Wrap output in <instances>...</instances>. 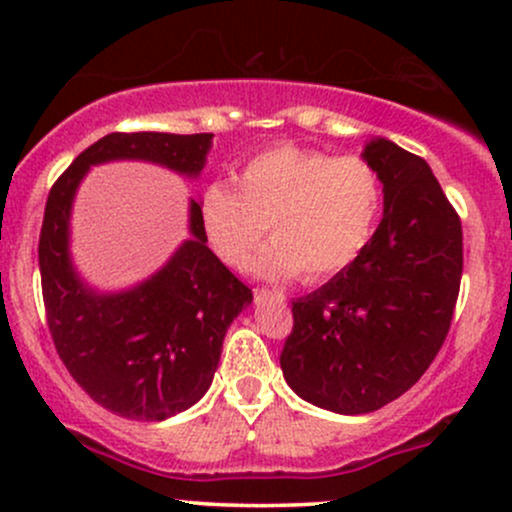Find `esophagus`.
Here are the masks:
<instances>
[{
    "label": "esophagus",
    "mask_w": 512,
    "mask_h": 512,
    "mask_svg": "<svg viewBox=\"0 0 512 512\" xmlns=\"http://www.w3.org/2000/svg\"><path fill=\"white\" fill-rule=\"evenodd\" d=\"M264 293H269V289H255V296H264Z\"/></svg>",
    "instance_id": "esophagus-1"
}]
</instances>
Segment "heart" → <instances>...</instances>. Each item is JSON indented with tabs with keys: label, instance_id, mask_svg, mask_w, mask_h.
Returning a JSON list of instances; mask_svg holds the SVG:
<instances>
[{
	"label": "heart",
	"instance_id": "1",
	"mask_svg": "<svg viewBox=\"0 0 512 512\" xmlns=\"http://www.w3.org/2000/svg\"><path fill=\"white\" fill-rule=\"evenodd\" d=\"M236 185L216 180L199 197V223L223 264L243 269L269 228L255 269L308 284L349 269L368 248L383 211V180L366 158L281 144L250 156Z\"/></svg>",
	"mask_w": 512,
	"mask_h": 512
}]
</instances>
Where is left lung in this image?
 Returning <instances> with one entry per match:
<instances>
[{
  "label": "left lung",
  "mask_w": 512,
  "mask_h": 512,
  "mask_svg": "<svg viewBox=\"0 0 512 512\" xmlns=\"http://www.w3.org/2000/svg\"><path fill=\"white\" fill-rule=\"evenodd\" d=\"M385 214L363 255L293 301L281 370L296 395L337 414L385 407L448 337L462 279V223L421 156L375 139Z\"/></svg>",
  "instance_id": "1"
}]
</instances>
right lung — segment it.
I'll return each mask as SVG.
<instances>
[{
    "instance_id": "right-lung-1",
    "label": "right lung",
    "mask_w": 512,
    "mask_h": 512,
    "mask_svg": "<svg viewBox=\"0 0 512 512\" xmlns=\"http://www.w3.org/2000/svg\"><path fill=\"white\" fill-rule=\"evenodd\" d=\"M211 134L113 132L81 151L52 185L40 228L38 262L57 354L81 390L113 414L163 421L209 390L228 325L252 291L207 248L192 202L187 240L173 260L134 291L98 296L69 262V209L88 166L144 158L197 175Z\"/></svg>"
}]
</instances>
